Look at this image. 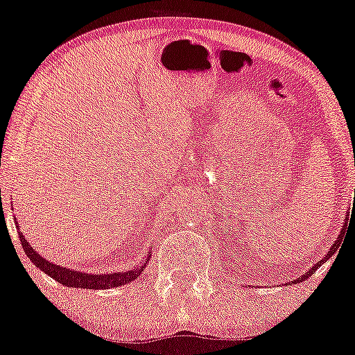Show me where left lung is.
Segmentation results:
<instances>
[{
	"mask_svg": "<svg viewBox=\"0 0 355 355\" xmlns=\"http://www.w3.org/2000/svg\"><path fill=\"white\" fill-rule=\"evenodd\" d=\"M344 234H345V230H344V229H342V232H340V235H339V239H337V240H336V242H334V243H332L331 250H329V252H327V255H325V257H324V259H322V260H319V262H317V263H315V266H313V267L311 268V270H309V272H307V274H305V275H302V277H299V279H297V280H295V284H300V282H304V280H305V279H309V277H311V275L313 274V272H315V270H317V268H319V267L322 266V263H324V262H325V260H327V259H331V257H332L334 254H336V252H337V248H339V245H340V242H342V237H344ZM285 285H288V284H285Z\"/></svg>",
	"mask_w": 355,
	"mask_h": 355,
	"instance_id": "8db88e82",
	"label": "left lung"
}]
</instances>
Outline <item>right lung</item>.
<instances>
[{
    "mask_svg": "<svg viewBox=\"0 0 355 355\" xmlns=\"http://www.w3.org/2000/svg\"><path fill=\"white\" fill-rule=\"evenodd\" d=\"M19 240H21V245L24 248V252H26L28 259H30L40 270H43L44 274L50 275L51 279L56 280V282L67 285V287L95 288V291H105V288L110 287H120V285L130 284L132 280H135L137 277L145 270L146 266V263H144V266L133 268V270L115 272V274H83V272L80 270H70V268L67 267L55 266L50 260L43 259L42 255L36 254L35 248L24 240L21 234H19Z\"/></svg>",
    "mask_w": 355,
    "mask_h": 355,
    "instance_id": "1",
    "label": "right lung"
}]
</instances>
